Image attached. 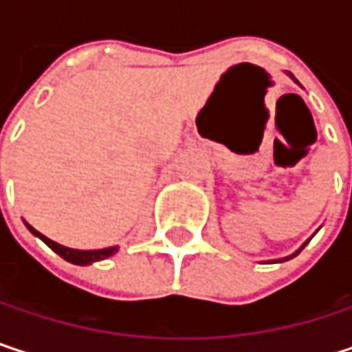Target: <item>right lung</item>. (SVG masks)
<instances>
[{"label":"right lung","instance_id":"obj_1","mask_svg":"<svg viewBox=\"0 0 352 352\" xmlns=\"http://www.w3.org/2000/svg\"><path fill=\"white\" fill-rule=\"evenodd\" d=\"M28 226V230L36 234L44 245H48L58 256H63L65 261H69V263H73V265H89V263H96V261H102V258H107V256H111L118 248L116 246H109V248H102V250H75V248H67V246H60L58 243H54V241H50V239H46L44 234H40V232H36L34 228L30 226V224H26Z\"/></svg>","mask_w":352,"mask_h":352}]
</instances>
